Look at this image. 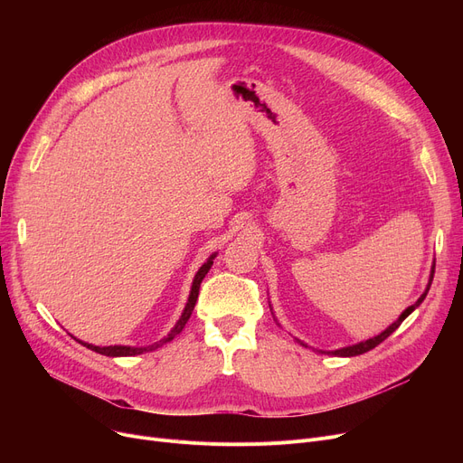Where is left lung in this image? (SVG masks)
<instances>
[{"label":"left lung","mask_w":463,"mask_h":463,"mask_svg":"<svg viewBox=\"0 0 463 463\" xmlns=\"http://www.w3.org/2000/svg\"><path fill=\"white\" fill-rule=\"evenodd\" d=\"M433 272H435V266H433V270H431V276H430V283H428V287H426V290H424V295L412 304V306H409L402 315H400V319L396 321V323H392L391 326H388L384 332H381L379 335H375V337H372V339H366V342H360V344H356V345H351V347H344V349H337V351H332V354H335V356H356V354H362V353H368V351H372L373 347H377L379 344H383L384 339L391 335L392 332H396V328L405 321V317L407 315H411V311L415 309V307H419L420 306V302L426 298V295H428V290H430V285H431V279H433Z\"/></svg>","instance_id":"obj_1"}]
</instances>
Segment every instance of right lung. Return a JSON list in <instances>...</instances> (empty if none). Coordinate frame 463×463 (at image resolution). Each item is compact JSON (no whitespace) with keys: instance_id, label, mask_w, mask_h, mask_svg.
Instances as JSON below:
<instances>
[{"instance_id":"right-lung-1","label":"right lung","mask_w":463,"mask_h":463,"mask_svg":"<svg viewBox=\"0 0 463 463\" xmlns=\"http://www.w3.org/2000/svg\"><path fill=\"white\" fill-rule=\"evenodd\" d=\"M213 257H215V255H212V257H210V259L201 266V270L197 272V276H194V279H193V287H191V295H189L187 306H185V309H184V313H182L180 321L176 323V326H175L173 330H170V334H168L166 337H163V339H161V342L154 344L152 347H124V345L95 347V345L82 344V342H79V344H82L84 347H88V349H91V351H95V353L105 354V356H133V354H142V353H148V351H154V349H157V347L165 345V344H166V342H170V339H173L176 334H180V332H182V328L185 326V323L189 321L191 313H193V309H194V304H197V298H199V288H201V283H203L204 276L208 274V270L212 269V264H213Z\"/></svg>"}]
</instances>
